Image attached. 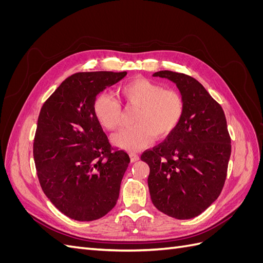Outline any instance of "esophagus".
Returning <instances> with one entry per match:
<instances>
[{
  "label": "esophagus",
  "instance_id": "34e87169",
  "mask_svg": "<svg viewBox=\"0 0 263 263\" xmlns=\"http://www.w3.org/2000/svg\"><path fill=\"white\" fill-rule=\"evenodd\" d=\"M129 157H130V161L132 162H136V161H138L139 160V156L138 155H136V154H130L129 155Z\"/></svg>",
  "mask_w": 263,
  "mask_h": 263
}]
</instances>
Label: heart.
Returning <instances> with one entry per match:
<instances>
[{
	"mask_svg": "<svg viewBox=\"0 0 263 263\" xmlns=\"http://www.w3.org/2000/svg\"><path fill=\"white\" fill-rule=\"evenodd\" d=\"M119 99L127 107L137 108L133 127L116 134L113 144L128 151L147 147L153 136L161 139L170 135L184 115L185 102L182 94L145 78L125 83L118 90ZM93 114L106 130L114 132L122 126V107L119 102L106 93H101L93 102Z\"/></svg>",
	"mask_w": 263,
	"mask_h": 263,
	"instance_id": "1",
	"label": "heart"
}]
</instances>
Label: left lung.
Segmentation results:
<instances>
[{
    "label": "left lung",
    "mask_w": 263,
    "mask_h": 263,
    "mask_svg": "<svg viewBox=\"0 0 263 263\" xmlns=\"http://www.w3.org/2000/svg\"><path fill=\"white\" fill-rule=\"evenodd\" d=\"M154 77L177 84L185 109L177 128L140 159L150 169L153 204L168 216L190 219L208 209L225 184L232 153L225 113L194 78L168 70Z\"/></svg>",
    "instance_id": "obj_1"
}]
</instances>
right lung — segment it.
Instances as JSON below:
<instances>
[{
    "label": "right lung",
    "instance_id": "right-lung-1",
    "mask_svg": "<svg viewBox=\"0 0 263 263\" xmlns=\"http://www.w3.org/2000/svg\"><path fill=\"white\" fill-rule=\"evenodd\" d=\"M127 74L78 72L48 98L38 116L34 139L37 177L46 196L74 220L99 219L112 210L130 162L110 146L93 114V102Z\"/></svg>",
    "mask_w": 263,
    "mask_h": 263
}]
</instances>
